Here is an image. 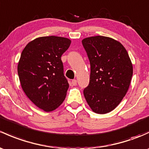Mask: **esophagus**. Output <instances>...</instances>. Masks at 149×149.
<instances>
[{"label":"esophagus","mask_w":149,"mask_h":149,"mask_svg":"<svg viewBox=\"0 0 149 149\" xmlns=\"http://www.w3.org/2000/svg\"><path fill=\"white\" fill-rule=\"evenodd\" d=\"M71 84H72V85H73V86H76V85H77V81H76V79L72 80Z\"/></svg>","instance_id":"1"}]
</instances>
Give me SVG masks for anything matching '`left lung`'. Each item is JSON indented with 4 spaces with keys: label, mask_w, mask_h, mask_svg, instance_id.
Masks as SVG:
<instances>
[{
    "label": "left lung",
    "mask_w": 149,
    "mask_h": 149,
    "mask_svg": "<svg viewBox=\"0 0 149 149\" xmlns=\"http://www.w3.org/2000/svg\"><path fill=\"white\" fill-rule=\"evenodd\" d=\"M91 65L90 81L84 90L93 112H111L126 94L133 75L127 51L120 42L109 37H88L82 40Z\"/></svg>",
    "instance_id": "1"
}]
</instances>
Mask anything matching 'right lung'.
Instances as JSON below:
<instances>
[{
  "label": "right lung",
  "mask_w": 149,
  "mask_h": 149,
  "mask_svg": "<svg viewBox=\"0 0 149 149\" xmlns=\"http://www.w3.org/2000/svg\"><path fill=\"white\" fill-rule=\"evenodd\" d=\"M70 43L63 37L37 38L21 53L18 74L22 88L37 107L46 112L57 109L66 95L69 85L61 56Z\"/></svg>",
  "instance_id": "right-lung-1"
}]
</instances>
